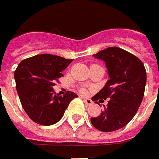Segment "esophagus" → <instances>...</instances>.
<instances>
[{"label":"esophagus","mask_w":159,"mask_h":159,"mask_svg":"<svg viewBox=\"0 0 159 159\" xmlns=\"http://www.w3.org/2000/svg\"><path fill=\"white\" fill-rule=\"evenodd\" d=\"M83 101H84L85 104H86L87 106H90V105H92L93 104L92 100H90V99H83Z\"/></svg>","instance_id":"obj_1"}]
</instances>
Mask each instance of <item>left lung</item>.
Wrapping results in <instances>:
<instances>
[{
	"label": "left lung",
	"mask_w": 159,
	"mask_h": 159,
	"mask_svg": "<svg viewBox=\"0 0 159 159\" xmlns=\"http://www.w3.org/2000/svg\"><path fill=\"white\" fill-rule=\"evenodd\" d=\"M93 56L105 62L109 80L92 100L109 101L99 116L91 118V122L101 131H115L137 114L144 94L146 70L138 57L121 48L108 47Z\"/></svg>",
	"instance_id": "obj_1"
}]
</instances>
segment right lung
<instances>
[{"instance_id":"add662e5","label":"right lung","mask_w":159,"mask_h":159,"mask_svg":"<svg viewBox=\"0 0 159 159\" xmlns=\"http://www.w3.org/2000/svg\"><path fill=\"white\" fill-rule=\"evenodd\" d=\"M72 59L40 54L22 60L15 71L16 91L29 117L40 125L57 123L64 116L69 103L78 97L67 91L65 95L55 93L53 87Z\"/></svg>"}]
</instances>
